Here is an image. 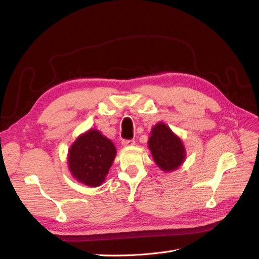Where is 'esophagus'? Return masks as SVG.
Wrapping results in <instances>:
<instances>
[{
  "mask_svg": "<svg viewBox=\"0 0 259 259\" xmlns=\"http://www.w3.org/2000/svg\"><path fill=\"white\" fill-rule=\"evenodd\" d=\"M122 145H123L124 147L133 146V145H135V140H134V139H123V140H122Z\"/></svg>",
  "mask_w": 259,
  "mask_h": 259,
  "instance_id": "obj_1",
  "label": "esophagus"
}]
</instances>
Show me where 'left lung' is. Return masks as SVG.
I'll list each match as a JSON object with an SVG mask.
<instances>
[{"label": "left lung", "instance_id": "left-lung-1", "mask_svg": "<svg viewBox=\"0 0 259 259\" xmlns=\"http://www.w3.org/2000/svg\"><path fill=\"white\" fill-rule=\"evenodd\" d=\"M148 146L156 165L163 170H174L185 160L186 153L182 140L163 123L156 124L152 128Z\"/></svg>", "mask_w": 259, "mask_h": 259}]
</instances>
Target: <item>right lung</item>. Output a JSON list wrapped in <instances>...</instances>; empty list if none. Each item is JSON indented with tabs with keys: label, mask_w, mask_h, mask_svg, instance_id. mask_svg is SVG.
<instances>
[{
	"label": "right lung",
	"mask_w": 259,
	"mask_h": 259,
	"mask_svg": "<svg viewBox=\"0 0 259 259\" xmlns=\"http://www.w3.org/2000/svg\"><path fill=\"white\" fill-rule=\"evenodd\" d=\"M116 150L114 145L96 130H90L75 140L69 150L68 163L76 180L98 187L111 167Z\"/></svg>",
	"instance_id": "add662e5"
}]
</instances>
